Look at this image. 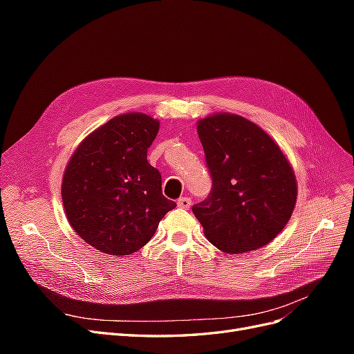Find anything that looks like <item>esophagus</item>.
I'll return each mask as SVG.
<instances>
[{
  "mask_svg": "<svg viewBox=\"0 0 354 354\" xmlns=\"http://www.w3.org/2000/svg\"><path fill=\"white\" fill-rule=\"evenodd\" d=\"M177 205H178V208L189 209L192 207V201H190V198H180L177 201Z\"/></svg>",
  "mask_w": 354,
  "mask_h": 354,
  "instance_id": "1",
  "label": "esophagus"
}]
</instances>
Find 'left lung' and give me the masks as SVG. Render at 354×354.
I'll return each instance as SVG.
<instances>
[{"instance_id": "1", "label": "left lung", "mask_w": 354, "mask_h": 354, "mask_svg": "<svg viewBox=\"0 0 354 354\" xmlns=\"http://www.w3.org/2000/svg\"><path fill=\"white\" fill-rule=\"evenodd\" d=\"M198 136L212 189L192 211L207 239L229 254L272 242L297 202L294 169L281 147L259 125L234 113L199 120Z\"/></svg>"}]
</instances>
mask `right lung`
<instances>
[{"instance_id": "obj_1", "label": "right lung", "mask_w": 354, "mask_h": 354, "mask_svg": "<svg viewBox=\"0 0 354 354\" xmlns=\"http://www.w3.org/2000/svg\"><path fill=\"white\" fill-rule=\"evenodd\" d=\"M159 121L140 112L118 115L81 142L62 181L72 229L103 254L124 257L155 234L176 208L162 195V177L147 162Z\"/></svg>"}]
</instances>
